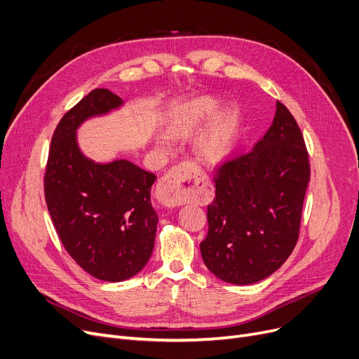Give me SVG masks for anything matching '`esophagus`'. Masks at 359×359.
Returning <instances> with one entry per match:
<instances>
[{
	"label": "esophagus",
	"instance_id": "34e87169",
	"mask_svg": "<svg viewBox=\"0 0 359 359\" xmlns=\"http://www.w3.org/2000/svg\"><path fill=\"white\" fill-rule=\"evenodd\" d=\"M198 181L209 185L208 177L202 174V170L194 163L185 162L172 169L159 181L156 193L166 206H175L193 196Z\"/></svg>",
	"mask_w": 359,
	"mask_h": 359
}]
</instances>
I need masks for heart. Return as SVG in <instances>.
<instances>
[{
    "instance_id": "1",
    "label": "heart",
    "mask_w": 359,
    "mask_h": 359,
    "mask_svg": "<svg viewBox=\"0 0 359 359\" xmlns=\"http://www.w3.org/2000/svg\"><path fill=\"white\" fill-rule=\"evenodd\" d=\"M219 106L221 102L213 95H200L191 100V102L185 103L170 118L168 123L169 134L178 138H189L194 135L217 114ZM238 130V110L236 107L222 109L197 140L196 151L200 161L212 166L222 163L236 146ZM157 146L162 150H166L169 149V141L166 138H159Z\"/></svg>"
}]
</instances>
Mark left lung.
<instances>
[{
	"label": "left lung",
	"instance_id": "left-lung-1",
	"mask_svg": "<svg viewBox=\"0 0 359 359\" xmlns=\"http://www.w3.org/2000/svg\"><path fill=\"white\" fill-rule=\"evenodd\" d=\"M309 177L302 133L277 102L264 138L215 178L208 236L200 243L215 277L246 285L274 274L296 246Z\"/></svg>",
	"mask_w": 359,
	"mask_h": 359
}]
</instances>
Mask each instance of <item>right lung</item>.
Masks as SVG:
<instances>
[{"instance_id":"obj_1","label":"right lung","mask_w":359,"mask_h":359,"mask_svg":"<svg viewBox=\"0 0 359 359\" xmlns=\"http://www.w3.org/2000/svg\"><path fill=\"white\" fill-rule=\"evenodd\" d=\"M125 102L97 88L57 125L47 162L46 202L65 249L90 276L118 283L149 262L159 217L151 205L156 175L131 161L97 162L79 146L78 131Z\"/></svg>"}]
</instances>
